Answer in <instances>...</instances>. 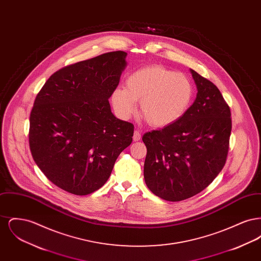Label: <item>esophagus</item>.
Returning a JSON list of instances; mask_svg holds the SVG:
<instances>
[{
	"label": "esophagus",
	"instance_id": "34e87169",
	"mask_svg": "<svg viewBox=\"0 0 261 261\" xmlns=\"http://www.w3.org/2000/svg\"><path fill=\"white\" fill-rule=\"evenodd\" d=\"M133 140H134L135 142H138V141H140V140H141V133H140L138 130H135V131H134Z\"/></svg>",
	"mask_w": 261,
	"mask_h": 261
}]
</instances>
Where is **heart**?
<instances>
[{"instance_id": "1", "label": "heart", "mask_w": 261, "mask_h": 261, "mask_svg": "<svg viewBox=\"0 0 261 261\" xmlns=\"http://www.w3.org/2000/svg\"><path fill=\"white\" fill-rule=\"evenodd\" d=\"M194 88L189 77L162 65L138 69L126 80V88H116L112 95L116 114L126 119L136 110L152 127L172 124L186 112L193 98Z\"/></svg>"}]
</instances>
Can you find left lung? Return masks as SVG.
<instances>
[{"label":"left lung","mask_w":261,"mask_h":261,"mask_svg":"<svg viewBox=\"0 0 261 261\" xmlns=\"http://www.w3.org/2000/svg\"><path fill=\"white\" fill-rule=\"evenodd\" d=\"M198 94L181 118L144 134L145 182L158 197L180 201L203 191L222 170L232 130L219 89L191 69Z\"/></svg>","instance_id":"1"}]
</instances>
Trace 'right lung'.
<instances>
[{
    "label": "right lung",
    "instance_id": "1",
    "mask_svg": "<svg viewBox=\"0 0 261 261\" xmlns=\"http://www.w3.org/2000/svg\"><path fill=\"white\" fill-rule=\"evenodd\" d=\"M123 50L102 54L55 72L30 113L34 162L56 186L89 195L103 186L134 125L112 114L109 99L126 66Z\"/></svg>",
    "mask_w": 261,
    "mask_h": 261
}]
</instances>
